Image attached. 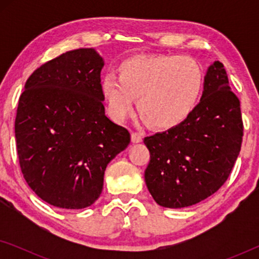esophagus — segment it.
Listing matches in <instances>:
<instances>
[{
  "mask_svg": "<svg viewBox=\"0 0 259 259\" xmlns=\"http://www.w3.org/2000/svg\"><path fill=\"white\" fill-rule=\"evenodd\" d=\"M131 138H132L133 143H141L143 141V134L140 132H132L131 133Z\"/></svg>",
  "mask_w": 259,
  "mask_h": 259,
  "instance_id": "esophagus-1",
  "label": "esophagus"
}]
</instances>
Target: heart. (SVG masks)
Instances as JSON below:
<instances>
[{"label": "heart", "instance_id": "heart-1", "mask_svg": "<svg viewBox=\"0 0 259 259\" xmlns=\"http://www.w3.org/2000/svg\"><path fill=\"white\" fill-rule=\"evenodd\" d=\"M205 83L203 67L179 55L133 56L120 63L118 76L108 74L100 90L109 115L123 121L134 108L154 128L180 125L196 109Z\"/></svg>", "mask_w": 259, "mask_h": 259}]
</instances>
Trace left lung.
Segmentation results:
<instances>
[{
    "label": "left lung",
    "instance_id": "1",
    "mask_svg": "<svg viewBox=\"0 0 259 259\" xmlns=\"http://www.w3.org/2000/svg\"><path fill=\"white\" fill-rule=\"evenodd\" d=\"M240 102L222 62L205 76L203 97L180 125L146 137L145 182L155 203L180 208L206 199L228 180L243 141Z\"/></svg>",
    "mask_w": 259,
    "mask_h": 259
}]
</instances>
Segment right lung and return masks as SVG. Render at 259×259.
I'll use <instances>...</instances> for the list:
<instances>
[{
  "instance_id": "1",
  "label": "right lung",
  "mask_w": 259,
  "mask_h": 259,
  "mask_svg": "<svg viewBox=\"0 0 259 259\" xmlns=\"http://www.w3.org/2000/svg\"><path fill=\"white\" fill-rule=\"evenodd\" d=\"M102 58L67 52L38 67L20 95L16 148L23 178L53 206L77 210L100 197L106 166L131 134L105 115Z\"/></svg>"
}]
</instances>
